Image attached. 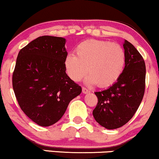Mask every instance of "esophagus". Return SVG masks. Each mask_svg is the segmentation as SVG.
<instances>
[{
  "instance_id": "obj_1",
  "label": "esophagus",
  "mask_w": 159,
  "mask_h": 159,
  "mask_svg": "<svg viewBox=\"0 0 159 159\" xmlns=\"http://www.w3.org/2000/svg\"><path fill=\"white\" fill-rule=\"evenodd\" d=\"M83 92L84 94H87V93H89V92H90V91L88 89H86V88H85V87H83Z\"/></svg>"
}]
</instances>
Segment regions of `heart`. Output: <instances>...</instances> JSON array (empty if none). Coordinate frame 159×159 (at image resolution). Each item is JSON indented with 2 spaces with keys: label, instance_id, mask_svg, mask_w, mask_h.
<instances>
[{
  "label": "heart",
  "instance_id": "1",
  "mask_svg": "<svg viewBox=\"0 0 159 159\" xmlns=\"http://www.w3.org/2000/svg\"><path fill=\"white\" fill-rule=\"evenodd\" d=\"M76 55H68L65 61L67 74L75 82L83 79L88 70L90 83L107 87L115 83L124 70L125 52L118 43L87 40L76 46Z\"/></svg>",
  "mask_w": 159,
  "mask_h": 159
}]
</instances>
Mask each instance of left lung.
Returning <instances> with one entry per match:
<instances>
[{
  "label": "left lung",
  "mask_w": 159,
  "mask_h": 159,
  "mask_svg": "<svg viewBox=\"0 0 159 159\" xmlns=\"http://www.w3.org/2000/svg\"><path fill=\"white\" fill-rule=\"evenodd\" d=\"M125 66L116 83L106 90L96 92L98 103L93 110L96 122L107 129L125 125L134 115L145 92L146 65L136 48L125 40Z\"/></svg>",
  "instance_id": "left-lung-1"
}]
</instances>
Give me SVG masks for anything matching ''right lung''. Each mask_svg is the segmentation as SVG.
Returning a JSON list of instances; mask_svg holds the SVG:
<instances>
[{
    "label": "right lung",
    "mask_w": 159,
    "mask_h": 159,
    "mask_svg": "<svg viewBox=\"0 0 159 159\" xmlns=\"http://www.w3.org/2000/svg\"><path fill=\"white\" fill-rule=\"evenodd\" d=\"M65 45L63 37H37L19 51L12 73V88L19 107L43 127L58 122L70 101L82 92L65 72Z\"/></svg>",
    "instance_id": "right-lung-1"
}]
</instances>
